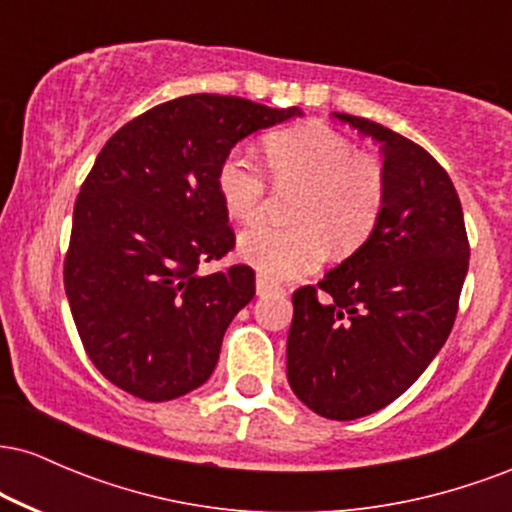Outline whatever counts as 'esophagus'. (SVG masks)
<instances>
[{"mask_svg":"<svg viewBox=\"0 0 512 512\" xmlns=\"http://www.w3.org/2000/svg\"><path fill=\"white\" fill-rule=\"evenodd\" d=\"M281 291L279 286L272 284L269 279H264V276H257V296H269V293H276Z\"/></svg>","mask_w":512,"mask_h":512,"instance_id":"1","label":"esophagus"}]
</instances>
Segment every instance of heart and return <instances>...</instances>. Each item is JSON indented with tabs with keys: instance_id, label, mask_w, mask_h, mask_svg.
I'll return each instance as SVG.
<instances>
[{
	"instance_id": "heart-1",
	"label": "heart",
	"mask_w": 512,
	"mask_h": 512,
	"mask_svg": "<svg viewBox=\"0 0 512 512\" xmlns=\"http://www.w3.org/2000/svg\"><path fill=\"white\" fill-rule=\"evenodd\" d=\"M274 178L305 182L296 219L301 226L260 223L238 238V257L269 281L315 272L337 248L354 250L373 233L385 209V170L373 156L325 122H301L264 137ZM216 192L226 214L255 221L262 214L267 175L245 149H231L216 168Z\"/></svg>"
}]
</instances>
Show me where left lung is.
Returning a JSON list of instances; mask_svg holds the SVG:
<instances>
[{
  "instance_id": "1",
  "label": "left lung",
  "mask_w": 512,
  "mask_h": 512,
  "mask_svg": "<svg viewBox=\"0 0 512 512\" xmlns=\"http://www.w3.org/2000/svg\"><path fill=\"white\" fill-rule=\"evenodd\" d=\"M332 117L380 144L385 209L317 289L293 293L286 375L305 407L351 421L395 402L443 349L469 243L460 197L436 158L366 117Z\"/></svg>"
}]
</instances>
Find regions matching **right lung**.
Wrapping results in <instances>:
<instances>
[{"label":"right lung","mask_w":512,"mask_h":512,"mask_svg":"<svg viewBox=\"0 0 512 512\" xmlns=\"http://www.w3.org/2000/svg\"><path fill=\"white\" fill-rule=\"evenodd\" d=\"M301 115L195 93L134 117L101 149L74 204L64 291L88 358L120 390L168 402L214 373L223 332L255 296L245 264L197 272L236 243L216 168L240 139Z\"/></svg>","instance_id":"add662e5"}]
</instances>
